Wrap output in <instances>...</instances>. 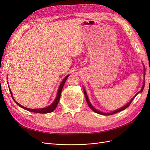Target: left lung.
<instances>
[{"label": "left lung", "instance_id": "left-lung-1", "mask_svg": "<svg viewBox=\"0 0 150 150\" xmlns=\"http://www.w3.org/2000/svg\"><path fill=\"white\" fill-rule=\"evenodd\" d=\"M144 75H145V73H144ZM144 82L143 83V86H142V89H141L138 92V93H137V94L135 95V96L131 99V100L129 101V102L128 103H127L125 106H124L123 107H122L121 108H120V109H118V110H116V111H112V112H101V111H98V110H97L96 109H95L92 105H91V103H90V101H89V99H88V95H87V93H86V90L84 89V88H83V90H84V95H85V97H86V101H87V103H88V106H89V107L91 109V110L93 111H94L95 112H96V113H98V114H99V115H114V114H115V113H116V112H120V111H122V110H125V109H126L127 108H128L129 105H130V104L131 103V102L133 101V100L134 99V98L136 97V96H137V95L138 94V93H142L143 91V89H144Z\"/></svg>", "mask_w": 150, "mask_h": 150}]
</instances>
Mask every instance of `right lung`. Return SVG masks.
I'll return each mask as SVG.
<instances>
[{
  "label": "right lung",
  "mask_w": 150,
  "mask_h": 150,
  "mask_svg": "<svg viewBox=\"0 0 150 150\" xmlns=\"http://www.w3.org/2000/svg\"><path fill=\"white\" fill-rule=\"evenodd\" d=\"M69 77V75H67L65 78L62 80V81L61 82L59 87V89H58V91H57V96H56V98L55 99V100L54 101V102L51 104V105L46 107V108H40V109H30V108H25L23 106L21 105L20 104H19L18 103H17L15 100L14 99H13V96H12V93L11 92V90L9 88V91H10V93H11V96L12 98H13V100H14V101L17 104H18L20 107H21L22 108L24 109V110H27V111H30V112H38V113H42V114H46V113H49V112H52L54 110H55L56 108L57 107V104H58V103L59 101V99H60V97H61V91H62V88L63 86H64V84H65V82L67 80V78Z\"/></svg>",
  "instance_id": "1"
}]
</instances>
